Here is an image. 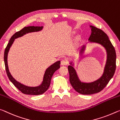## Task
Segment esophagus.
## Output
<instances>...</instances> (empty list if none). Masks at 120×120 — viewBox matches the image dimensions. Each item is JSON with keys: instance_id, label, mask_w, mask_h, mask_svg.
Here are the masks:
<instances>
[{"instance_id": "34e87169", "label": "esophagus", "mask_w": 120, "mask_h": 120, "mask_svg": "<svg viewBox=\"0 0 120 120\" xmlns=\"http://www.w3.org/2000/svg\"><path fill=\"white\" fill-rule=\"evenodd\" d=\"M62 65H66L68 64V61L66 60H62L61 62H60Z\"/></svg>"}]
</instances>
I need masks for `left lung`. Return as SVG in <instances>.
Masks as SVG:
<instances>
[{
    "mask_svg": "<svg viewBox=\"0 0 120 120\" xmlns=\"http://www.w3.org/2000/svg\"><path fill=\"white\" fill-rule=\"evenodd\" d=\"M89 26L91 28V32L88 39L89 41L87 44L88 43H95L103 46L106 52V62L102 75L97 80L90 82L81 81L74 68L73 61L71 60L70 62V65L68 66V70L70 74V83L76 92L82 95H91L101 91L112 78L116 69L115 50L107 35L101 29L92 25ZM86 45H83L79 49V54H83L85 50Z\"/></svg>",
    "mask_w": 120,
    "mask_h": 120,
    "instance_id": "left-lung-1",
    "label": "left lung"
}]
</instances>
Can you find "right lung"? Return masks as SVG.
Instances as JSON below:
<instances>
[{
	"mask_svg": "<svg viewBox=\"0 0 120 120\" xmlns=\"http://www.w3.org/2000/svg\"><path fill=\"white\" fill-rule=\"evenodd\" d=\"M43 29V26H30L27 27H24V28L22 29L21 30L18 32H16L13 36L11 37L10 40L9 41L8 44L4 52V62L6 71L8 77L10 81L12 82L13 84L14 85L19 91H21L22 93L26 94V95H41L44 94L45 92H46L49 87L51 82V79H52L53 74L57 70L60 68V61L56 62L54 63V64L51 65L50 66L47 68L45 72V74L43 78L42 82H41L40 85L36 87H30L24 85L22 83H20L19 81L16 80L13 77V76L11 75L9 71L8 66L7 62V57L8 54L9 50L10 49V48L13 45L15 39L18 38L19 37H21L24 36V34H26V33L38 32L42 30Z\"/></svg>",
	"mask_w": 120,
	"mask_h": 120,
	"instance_id": "1",
	"label": "right lung"
}]
</instances>
